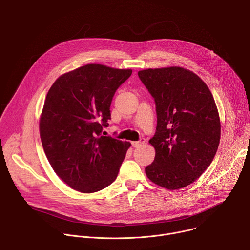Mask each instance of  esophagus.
<instances>
[{"mask_svg": "<svg viewBox=\"0 0 250 250\" xmlns=\"http://www.w3.org/2000/svg\"><path fill=\"white\" fill-rule=\"evenodd\" d=\"M145 142H146V139H145V138H141L139 141H132L131 145H132L133 147H138V146H140L141 145H144Z\"/></svg>", "mask_w": 250, "mask_h": 250, "instance_id": "1", "label": "esophagus"}]
</instances>
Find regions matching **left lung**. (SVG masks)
I'll use <instances>...</instances> for the list:
<instances>
[{"label":"left lung","mask_w":250,"mask_h":250,"mask_svg":"<svg viewBox=\"0 0 250 250\" xmlns=\"http://www.w3.org/2000/svg\"><path fill=\"white\" fill-rule=\"evenodd\" d=\"M138 77L156 104L157 126L149 144L154 161L146 174L168 190L184 188L206 171L221 139L217 104L206 83L193 71L179 66L148 68Z\"/></svg>","instance_id":"1"}]
</instances>
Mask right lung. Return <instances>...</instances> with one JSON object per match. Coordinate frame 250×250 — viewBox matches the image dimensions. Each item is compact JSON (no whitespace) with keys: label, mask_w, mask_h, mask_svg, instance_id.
<instances>
[{"label":"right lung","mask_w":250,"mask_h":250,"mask_svg":"<svg viewBox=\"0 0 250 250\" xmlns=\"http://www.w3.org/2000/svg\"><path fill=\"white\" fill-rule=\"evenodd\" d=\"M131 69L87 64L60 75L40 118L45 155L60 179L81 193L98 192L118 176L130 142L101 136L117 89Z\"/></svg>","instance_id":"add662e5"}]
</instances>
